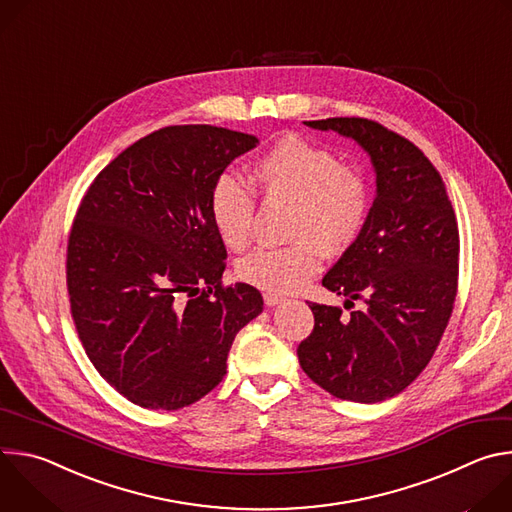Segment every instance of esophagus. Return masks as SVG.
Wrapping results in <instances>:
<instances>
[{
  "label": "esophagus",
  "instance_id": "obj_1",
  "mask_svg": "<svg viewBox=\"0 0 512 512\" xmlns=\"http://www.w3.org/2000/svg\"><path fill=\"white\" fill-rule=\"evenodd\" d=\"M263 300H265V306H277V304L283 302V298L277 296V294H265Z\"/></svg>",
  "mask_w": 512,
  "mask_h": 512
}]
</instances>
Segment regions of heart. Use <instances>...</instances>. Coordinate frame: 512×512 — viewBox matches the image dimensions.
Here are the masks:
<instances>
[{
  "mask_svg": "<svg viewBox=\"0 0 512 512\" xmlns=\"http://www.w3.org/2000/svg\"><path fill=\"white\" fill-rule=\"evenodd\" d=\"M257 190L267 200L289 202L287 247H263L239 261L243 281L287 294L318 271V249L328 257L346 253L367 227L371 210L369 180L358 168L340 164L320 145L285 135L257 158L251 170ZM208 212L221 243L243 251L251 243L255 198L237 178L218 176L208 192Z\"/></svg>",
  "mask_w": 512,
  "mask_h": 512,
  "instance_id": "1",
  "label": "heart"
}]
</instances>
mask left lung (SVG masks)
I'll use <instances>...</instances> for the list:
<instances>
[{
  "label": "left lung",
  "mask_w": 512,
  "mask_h": 512,
  "mask_svg": "<svg viewBox=\"0 0 512 512\" xmlns=\"http://www.w3.org/2000/svg\"><path fill=\"white\" fill-rule=\"evenodd\" d=\"M354 139L369 154L377 196L360 239L324 275L340 308L310 304L314 330L298 346L304 373L330 395L379 403L427 367L458 291L460 235L444 180L409 139L362 117L304 121Z\"/></svg>",
  "instance_id": "obj_1"
}]
</instances>
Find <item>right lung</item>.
Segmentation results:
<instances>
[{
  "label": "right lung",
  "instance_id": "add662e5",
  "mask_svg": "<svg viewBox=\"0 0 512 512\" xmlns=\"http://www.w3.org/2000/svg\"><path fill=\"white\" fill-rule=\"evenodd\" d=\"M257 143L170 125L129 145L81 200L66 251L72 320L99 375L139 407L210 393L237 332L263 312L259 289L223 285L227 249L208 212L212 182Z\"/></svg>",
  "mask_w": 512,
  "mask_h": 512
}]
</instances>
